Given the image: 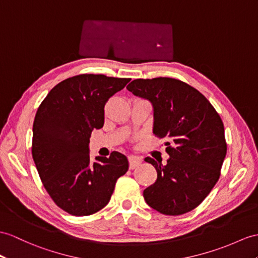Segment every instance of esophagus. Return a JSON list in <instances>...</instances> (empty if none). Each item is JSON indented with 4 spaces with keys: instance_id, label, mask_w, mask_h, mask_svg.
Segmentation results:
<instances>
[{
    "instance_id": "34e87169",
    "label": "esophagus",
    "mask_w": 258,
    "mask_h": 258,
    "mask_svg": "<svg viewBox=\"0 0 258 258\" xmlns=\"http://www.w3.org/2000/svg\"><path fill=\"white\" fill-rule=\"evenodd\" d=\"M142 163V159L140 156H136V155H130L129 156V167L130 169H134L136 167L139 166Z\"/></svg>"
}]
</instances>
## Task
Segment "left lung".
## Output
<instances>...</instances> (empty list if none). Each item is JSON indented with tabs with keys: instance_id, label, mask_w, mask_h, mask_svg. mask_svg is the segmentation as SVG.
<instances>
[{
	"instance_id": "left-lung-1",
	"label": "left lung",
	"mask_w": 258,
	"mask_h": 258,
	"mask_svg": "<svg viewBox=\"0 0 258 258\" xmlns=\"http://www.w3.org/2000/svg\"><path fill=\"white\" fill-rule=\"evenodd\" d=\"M153 108V134L166 138V164L146 158L158 178L143 190L146 203L166 216L202 204L216 185L227 154L221 118L202 93L171 78L138 79L127 86Z\"/></svg>"
}]
</instances>
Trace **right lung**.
<instances>
[{
    "mask_svg": "<svg viewBox=\"0 0 258 258\" xmlns=\"http://www.w3.org/2000/svg\"><path fill=\"white\" fill-rule=\"evenodd\" d=\"M130 79L82 74L60 82L42 100L33 125V159L56 206L77 217L109 203L117 179L127 173V156L90 158V138L104 125V106Z\"/></svg>",
    "mask_w": 258,
    "mask_h": 258,
    "instance_id": "right-lung-1",
    "label": "right lung"
}]
</instances>
